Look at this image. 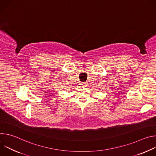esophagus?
Segmentation results:
<instances>
[{"label":"esophagus","instance_id":"34e87169","mask_svg":"<svg viewBox=\"0 0 156 156\" xmlns=\"http://www.w3.org/2000/svg\"><path fill=\"white\" fill-rule=\"evenodd\" d=\"M82 84H83V86H84V85H85V83H82Z\"/></svg>","mask_w":156,"mask_h":156}]
</instances>
